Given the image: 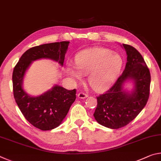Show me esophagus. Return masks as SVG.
Returning <instances> with one entry per match:
<instances>
[{"label": "esophagus", "instance_id": "1", "mask_svg": "<svg viewBox=\"0 0 161 161\" xmlns=\"http://www.w3.org/2000/svg\"><path fill=\"white\" fill-rule=\"evenodd\" d=\"M87 97H88V94L84 93V92H80V93L78 94V97L80 98V99H85Z\"/></svg>", "mask_w": 161, "mask_h": 161}]
</instances>
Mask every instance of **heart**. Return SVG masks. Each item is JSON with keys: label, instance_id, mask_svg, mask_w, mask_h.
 Masks as SVG:
<instances>
[{"label": "heart", "instance_id": "heart-1", "mask_svg": "<svg viewBox=\"0 0 161 161\" xmlns=\"http://www.w3.org/2000/svg\"><path fill=\"white\" fill-rule=\"evenodd\" d=\"M76 65L67 64L68 74L81 81L88 75V81L94 90L104 91L115 81L123 66V59L108 49L94 47L80 52L75 58Z\"/></svg>", "mask_w": 161, "mask_h": 161}]
</instances>
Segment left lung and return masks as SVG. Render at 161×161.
<instances>
[{"label": "left lung", "instance_id": "1", "mask_svg": "<svg viewBox=\"0 0 161 161\" xmlns=\"http://www.w3.org/2000/svg\"><path fill=\"white\" fill-rule=\"evenodd\" d=\"M123 46L127 54L125 69L105 94L97 97L94 114L98 123L112 129H120L133 121L146 106L150 94L151 74L142 55L132 46ZM129 79L135 85L130 93L123 89V83Z\"/></svg>", "mask_w": 161, "mask_h": 161}]
</instances>
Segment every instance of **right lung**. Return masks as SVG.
Here are the masks:
<instances>
[{
  "label": "right lung",
  "instance_id": "right-lung-1",
  "mask_svg": "<svg viewBox=\"0 0 161 161\" xmlns=\"http://www.w3.org/2000/svg\"><path fill=\"white\" fill-rule=\"evenodd\" d=\"M69 43L62 41L30 48L21 56L13 69V88L15 102L29 123L42 130H52L61 124L76 99V89L67 90L55 85L42 95L32 97L23 88L24 75L32 62L39 59H51L62 66Z\"/></svg>",
  "mask_w": 161,
  "mask_h": 161
}]
</instances>
